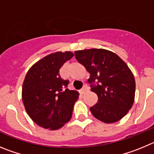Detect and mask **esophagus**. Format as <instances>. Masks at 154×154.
<instances>
[{
    "label": "esophagus",
    "mask_w": 154,
    "mask_h": 154,
    "mask_svg": "<svg viewBox=\"0 0 154 154\" xmlns=\"http://www.w3.org/2000/svg\"><path fill=\"white\" fill-rule=\"evenodd\" d=\"M88 91H89V88H88L87 86H84L83 88H82V89L79 91V92H80V94L83 95V94H85V92H87Z\"/></svg>",
    "instance_id": "esophagus-1"
}]
</instances>
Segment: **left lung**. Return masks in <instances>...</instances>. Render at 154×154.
I'll return each instance as SVG.
<instances>
[{"label":"left lung","instance_id":"1","mask_svg":"<svg viewBox=\"0 0 154 154\" xmlns=\"http://www.w3.org/2000/svg\"><path fill=\"white\" fill-rule=\"evenodd\" d=\"M75 56L90 74L91 90L98 101L90 111L93 116L105 123L120 120L133 106L136 82L132 71L116 54L103 48L75 51Z\"/></svg>","mask_w":154,"mask_h":154}]
</instances>
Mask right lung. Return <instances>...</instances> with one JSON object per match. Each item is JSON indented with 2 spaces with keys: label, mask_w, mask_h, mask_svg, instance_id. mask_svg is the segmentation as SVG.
Wrapping results in <instances>:
<instances>
[{
  "label": "right lung",
  "mask_w": 154,
  "mask_h": 154,
  "mask_svg": "<svg viewBox=\"0 0 154 154\" xmlns=\"http://www.w3.org/2000/svg\"><path fill=\"white\" fill-rule=\"evenodd\" d=\"M74 56L72 51H57L34 64L22 85V101L27 113L39 126L50 130L62 128L72 118L79 92L67 89L68 80L59 69Z\"/></svg>",
  "instance_id": "1"
}]
</instances>
